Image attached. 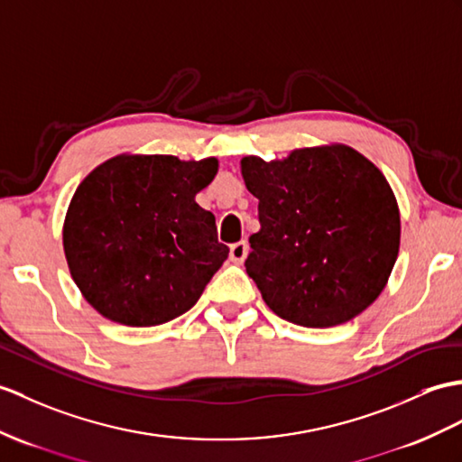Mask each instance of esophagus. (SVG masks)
Instances as JSON below:
<instances>
[{
  "instance_id": "1",
  "label": "esophagus",
  "mask_w": 462,
  "mask_h": 462,
  "mask_svg": "<svg viewBox=\"0 0 462 462\" xmlns=\"http://www.w3.org/2000/svg\"><path fill=\"white\" fill-rule=\"evenodd\" d=\"M246 253H249V245H246V241H239V243L231 245L229 258H231L235 264H241L245 258H246Z\"/></svg>"
}]
</instances>
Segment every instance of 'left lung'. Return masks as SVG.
Returning a JSON list of instances; mask_svg holds the SVG:
<instances>
[{"label":"left lung","instance_id":"obj_1","mask_svg":"<svg viewBox=\"0 0 462 462\" xmlns=\"http://www.w3.org/2000/svg\"><path fill=\"white\" fill-rule=\"evenodd\" d=\"M241 174L261 219L245 266L266 306L303 328L363 313L400 251V208L378 166L331 143L280 161L245 156Z\"/></svg>","mask_w":462,"mask_h":462}]
</instances>
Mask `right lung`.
I'll list each match as a JSON object with an SVG mask.
<instances>
[{"instance_id": "right-lung-1", "label": "right lung", "mask_w": 462, "mask_h": 462, "mask_svg": "<svg viewBox=\"0 0 462 462\" xmlns=\"http://www.w3.org/2000/svg\"><path fill=\"white\" fill-rule=\"evenodd\" d=\"M216 156L123 152L96 166L70 199L62 246L70 276L97 313L129 328L182 316L229 249L196 204L217 174Z\"/></svg>"}]
</instances>
